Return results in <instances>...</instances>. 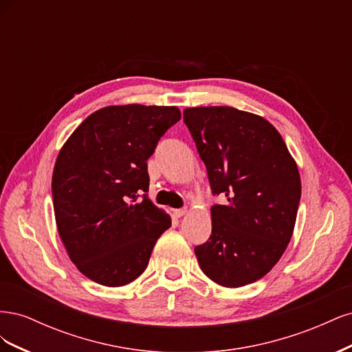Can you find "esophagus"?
<instances>
[{
    "instance_id": "esophagus-1",
    "label": "esophagus",
    "mask_w": 352,
    "mask_h": 352,
    "mask_svg": "<svg viewBox=\"0 0 352 352\" xmlns=\"http://www.w3.org/2000/svg\"><path fill=\"white\" fill-rule=\"evenodd\" d=\"M188 212V210L186 208H177V210H173V214H175V217H182V216H185Z\"/></svg>"
}]
</instances>
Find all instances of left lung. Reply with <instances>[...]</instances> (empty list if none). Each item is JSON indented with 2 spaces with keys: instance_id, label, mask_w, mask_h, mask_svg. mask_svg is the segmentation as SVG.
<instances>
[{
  "instance_id": "left-lung-1",
  "label": "left lung",
  "mask_w": 352,
  "mask_h": 352,
  "mask_svg": "<svg viewBox=\"0 0 352 352\" xmlns=\"http://www.w3.org/2000/svg\"><path fill=\"white\" fill-rule=\"evenodd\" d=\"M184 122L207 167L212 194L211 236L195 247L201 270L239 287L267 274L289 243L301 198L298 166L276 127L233 107H192Z\"/></svg>"
}]
</instances>
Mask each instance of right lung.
<instances>
[{"instance_id": "obj_1", "label": "right lung", "mask_w": 352, "mask_h": 352, "mask_svg": "<svg viewBox=\"0 0 352 352\" xmlns=\"http://www.w3.org/2000/svg\"><path fill=\"white\" fill-rule=\"evenodd\" d=\"M179 120L177 107L109 105L61 146L51 184L56 223L70 260L88 279L111 287L131 283L172 226L145 194L146 160Z\"/></svg>"}]
</instances>
